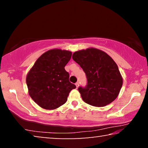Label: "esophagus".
Returning <instances> with one entry per match:
<instances>
[{"label": "esophagus", "mask_w": 148, "mask_h": 148, "mask_svg": "<svg viewBox=\"0 0 148 148\" xmlns=\"http://www.w3.org/2000/svg\"><path fill=\"white\" fill-rule=\"evenodd\" d=\"M79 82H76V88H77V87H79Z\"/></svg>", "instance_id": "esophagus-1"}]
</instances>
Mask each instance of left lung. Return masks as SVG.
<instances>
[{
	"instance_id": "left-lung-1",
	"label": "left lung",
	"mask_w": 148,
	"mask_h": 148,
	"mask_svg": "<svg viewBox=\"0 0 148 148\" xmlns=\"http://www.w3.org/2000/svg\"><path fill=\"white\" fill-rule=\"evenodd\" d=\"M72 59L86 75V87H78L85 102L102 107L117 98L123 79L117 64L108 55L101 50L89 48L74 52Z\"/></svg>"
}]
</instances>
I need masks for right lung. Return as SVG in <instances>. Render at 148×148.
<instances>
[{
    "label": "right lung",
    "mask_w": 148,
    "mask_h": 148,
    "mask_svg": "<svg viewBox=\"0 0 148 148\" xmlns=\"http://www.w3.org/2000/svg\"><path fill=\"white\" fill-rule=\"evenodd\" d=\"M71 56L69 51L49 50L36 60L27 74L29 95L42 108L54 110L62 106L76 87L70 82L69 74L64 69Z\"/></svg>",
    "instance_id": "obj_1"
}]
</instances>
